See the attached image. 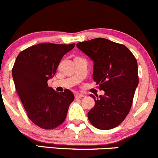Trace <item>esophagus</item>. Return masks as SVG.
<instances>
[{"mask_svg":"<svg viewBox=\"0 0 158 158\" xmlns=\"http://www.w3.org/2000/svg\"><path fill=\"white\" fill-rule=\"evenodd\" d=\"M75 97H76V98H81L85 97V94H82V93L77 92V93H76V94H75Z\"/></svg>","mask_w":158,"mask_h":158,"instance_id":"34e87169","label":"esophagus"}]
</instances>
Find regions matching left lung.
Instances as JSON below:
<instances>
[{
    "instance_id": "8db88e82",
    "label": "left lung",
    "mask_w": 158,
    "mask_h": 158,
    "mask_svg": "<svg viewBox=\"0 0 158 158\" xmlns=\"http://www.w3.org/2000/svg\"><path fill=\"white\" fill-rule=\"evenodd\" d=\"M76 46L93 60V79L104 92L97 98L90 94L95 104L88 118L99 129L117 127L129 114L139 85L137 60L125 45L102 38Z\"/></svg>"
}]
</instances>
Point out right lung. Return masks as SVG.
<instances>
[{
	"label": "right lung",
	"mask_w": 158,
	"mask_h": 158,
	"mask_svg": "<svg viewBox=\"0 0 158 158\" xmlns=\"http://www.w3.org/2000/svg\"><path fill=\"white\" fill-rule=\"evenodd\" d=\"M74 47L75 44H38L19 53L14 63L12 75L18 95L28 117L42 129H54L64 123L74 100L69 89L60 93L48 85L62 57Z\"/></svg>",
	"instance_id": "obj_1"
}]
</instances>
